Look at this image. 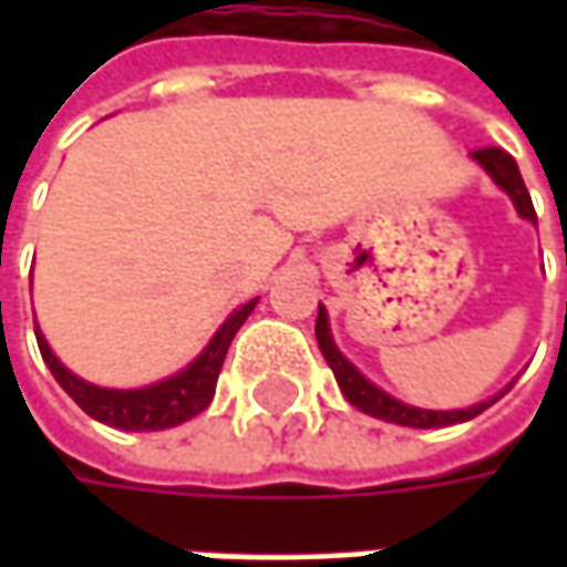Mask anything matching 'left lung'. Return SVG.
Wrapping results in <instances>:
<instances>
[{
	"mask_svg": "<svg viewBox=\"0 0 567 567\" xmlns=\"http://www.w3.org/2000/svg\"><path fill=\"white\" fill-rule=\"evenodd\" d=\"M470 157L483 166V169L489 173L492 183L512 198L514 207H517V214H520L524 220L536 224V210H534V202H530V192H527V186H524L520 169H517V164H514L512 154H508V151H502V147H483V151H473ZM316 338H318V347H321V357H324L328 365H331V372H334V379H338L343 398L353 403L357 410L369 413V416H375V420H384V423L410 425V429H442V425L467 423V420H473V416H480L483 410H489L492 403L498 401V398H502V394H505V391L514 384L512 381L502 394H495V398H489V401L473 403V406H467V410H423V406H410V403L391 398L388 391H381L379 384H372V381L365 379L353 362L340 353L338 343H334V338H331V324H328V309H324V306H318Z\"/></svg>",
	"mask_w": 567,
	"mask_h": 567,
	"instance_id": "1",
	"label": "left lung"
}]
</instances>
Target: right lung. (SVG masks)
Returning a JSON list of instances; mask_svg holds the SVG:
<instances>
[{
  "mask_svg": "<svg viewBox=\"0 0 567 567\" xmlns=\"http://www.w3.org/2000/svg\"><path fill=\"white\" fill-rule=\"evenodd\" d=\"M255 302L258 299H249L246 306L233 309L227 321L214 331V338L207 340L205 350L188 362L186 369H179L176 375L164 381L144 384V388H100V384L78 379L75 372H69L59 362L47 338L40 334V328H33V331H37L40 357L50 365L53 379L87 416H94L97 423L113 425V429H125V432H161V429H173V425L198 416L202 410H207V403L214 401V388H217V375L227 360L229 343L243 328V321L251 316Z\"/></svg>",
  "mask_w": 567,
  "mask_h": 567,
  "instance_id": "obj_1",
  "label": "right lung"
}]
</instances>
